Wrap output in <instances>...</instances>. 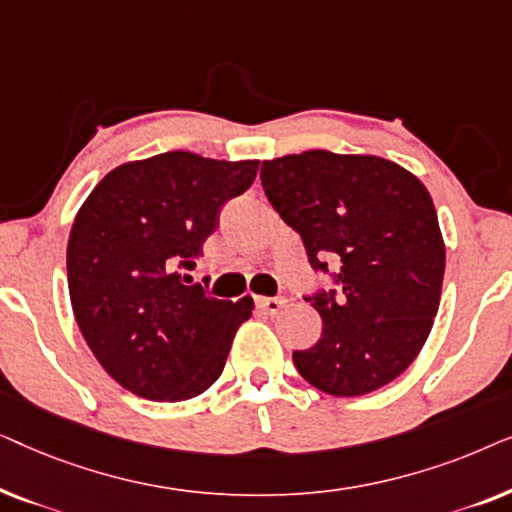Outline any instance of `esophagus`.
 I'll return each mask as SVG.
<instances>
[{"instance_id": "34e87169", "label": "esophagus", "mask_w": 512, "mask_h": 512, "mask_svg": "<svg viewBox=\"0 0 512 512\" xmlns=\"http://www.w3.org/2000/svg\"><path fill=\"white\" fill-rule=\"evenodd\" d=\"M286 300L284 298H256V307L258 310H263L265 314H277L279 310H282Z\"/></svg>"}]
</instances>
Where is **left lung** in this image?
<instances>
[{
	"label": "left lung",
	"mask_w": 512,
	"mask_h": 512,
	"mask_svg": "<svg viewBox=\"0 0 512 512\" xmlns=\"http://www.w3.org/2000/svg\"><path fill=\"white\" fill-rule=\"evenodd\" d=\"M270 205L338 289L307 298L324 321L293 363L331 396H363L415 361L438 312L445 242L426 186L380 156L305 151L263 160Z\"/></svg>",
	"instance_id": "left-lung-1"
}]
</instances>
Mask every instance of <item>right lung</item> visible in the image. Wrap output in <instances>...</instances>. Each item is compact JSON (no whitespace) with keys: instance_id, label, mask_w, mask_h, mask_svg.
Instances as JSON below:
<instances>
[{"instance_id":"add662e5","label":"right lung","mask_w":512,"mask_h":512,"mask_svg":"<svg viewBox=\"0 0 512 512\" xmlns=\"http://www.w3.org/2000/svg\"><path fill=\"white\" fill-rule=\"evenodd\" d=\"M258 160L167 151L118 165L76 214L67 244L74 317L114 380L149 401H186L219 380L254 300L191 284L219 212L254 184Z\"/></svg>"}]
</instances>
